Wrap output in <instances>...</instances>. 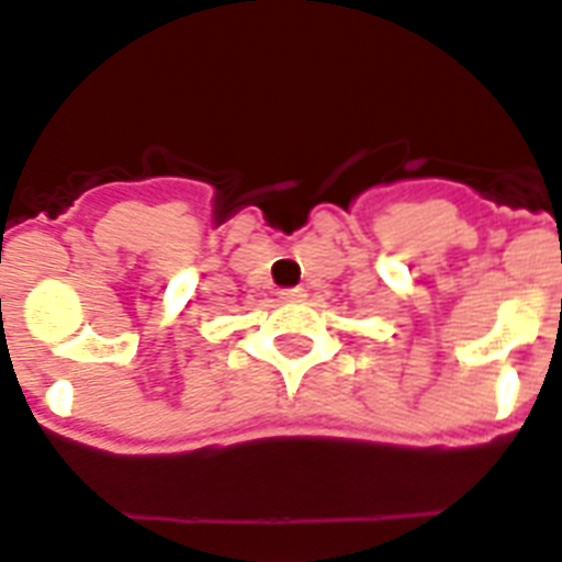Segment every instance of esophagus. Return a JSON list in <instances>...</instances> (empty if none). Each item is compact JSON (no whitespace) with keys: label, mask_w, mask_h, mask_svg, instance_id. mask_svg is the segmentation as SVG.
<instances>
[{"label":"esophagus","mask_w":562,"mask_h":562,"mask_svg":"<svg viewBox=\"0 0 562 562\" xmlns=\"http://www.w3.org/2000/svg\"><path fill=\"white\" fill-rule=\"evenodd\" d=\"M281 295H284V301H304L306 290H304V286H295V290H284Z\"/></svg>","instance_id":"obj_1"}]
</instances>
